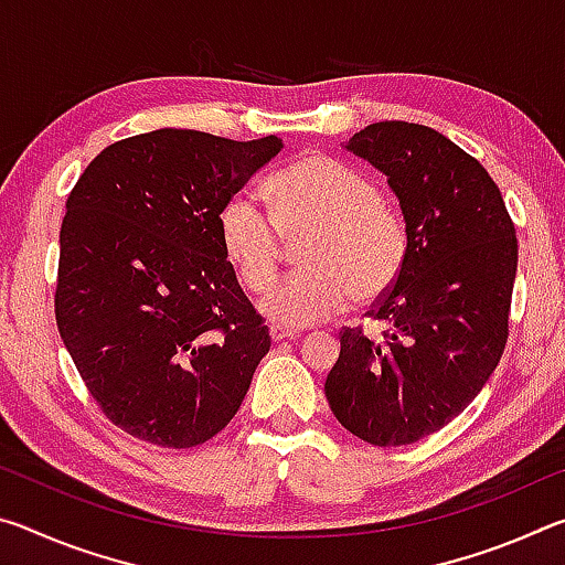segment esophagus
Segmentation results:
<instances>
[{"instance_id":"34e87169","label":"esophagus","mask_w":565,"mask_h":565,"mask_svg":"<svg viewBox=\"0 0 565 565\" xmlns=\"http://www.w3.org/2000/svg\"><path fill=\"white\" fill-rule=\"evenodd\" d=\"M269 333H271V339L279 343V341H289V339H296V329H289V327H281V323H274V327L269 329Z\"/></svg>"}]
</instances>
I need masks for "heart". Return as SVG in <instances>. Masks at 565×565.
I'll list each match as a JSON object with an SVG mask.
<instances>
[{
  "label": "heart",
  "mask_w": 565,
  "mask_h": 565,
  "mask_svg": "<svg viewBox=\"0 0 565 565\" xmlns=\"http://www.w3.org/2000/svg\"><path fill=\"white\" fill-rule=\"evenodd\" d=\"M269 212L234 196L216 218L218 244L246 291L259 294L284 262V242L299 244L309 271L274 284L259 303L284 327H311L384 296L408 256L404 216L359 169L327 154H303L266 184Z\"/></svg>",
  "instance_id": "heart-1"
}]
</instances>
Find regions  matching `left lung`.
I'll return each mask as SVG.
<instances>
[{"mask_svg":"<svg viewBox=\"0 0 565 565\" xmlns=\"http://www.w3.org/2000/svg\"><path fill=\"white\" fill-rule=\"evenodd\" d=\"M347 149L386 174L408 256L371 309L384 337L343 329L323 391L361 441L406 446L454 420L499 366L519 242L489 171L436 129L376 121Z\"/></svg>","mask_w":565,"mask_h":565,"instance_id":"obj_1","label":"left lung"}]
</instances>
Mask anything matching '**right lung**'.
I'll return each mask as SVG.
<instances>
[{
	"label": "right lung",
	"instance_id": "1",
	"mask_svg": "<svg viewBox=\"0 0 565 565\" xmlns=\"http://www.w3.org/2000/svg\"><path fill=\"white\" fill-rule=\"evenodd\" d=\"M281 149L279 137L137 134L104 149L66 199L56 327L104 416L139 441H209L269 353L216 218Z\"/></svg>",
	"mask_w": 565,
	"mask_h": 565
}]
</instances>
